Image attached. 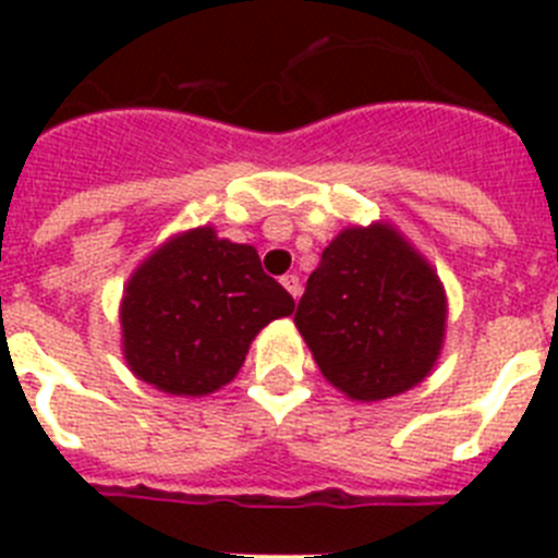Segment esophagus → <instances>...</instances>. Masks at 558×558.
<instances>
[{
    "label": "esophagus",
    "mask_w": 558,
    "mask_h": 558,
    "mask_svg": "<svg viewBox=\"0 0 558 558\" xmlns=\"http://www.w3.org/2000/svg\"><path fill=\"white\" fill-rule=\"evenodd\" d=\"M282 288L288 290V293L293 295V299H299V295H302V282H299V276H295V274L282 276Z\"/></svg>",
    "instance_id": "1"
}]
</instances>
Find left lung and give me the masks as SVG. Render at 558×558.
<instances>
[{"mask_svg": "<svg viewBox=\"0 0 558 558\" xmlns=\"http://www.w3.org/2000/svg\"><path fill=\"white\" fill-rule=\"evenodd\" d=\"M293 322L329 386L379 402L433 372L447 335V293L391 223L347 226L310 274Z\"/></svg>", "mask_w": 558, "mask_h": 558, "instance_id": "obj_1", "label": "left lung"}]
</instances>
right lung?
Returning a JSON list of instances; mask_svg holds the SVG:
<instances>
[{"label": "right lung", "instance_id": "1", "mask_svg": "<svg viewBox=\"0 0 558 558\" xmlns=\"http://www.w3.org/2000/svg\"><path fill=\"white\" fill-rule=\"evenodd\" d=\"M295 310L254 245L211 226L179 231L142 259L120 302L133 377L175 397H206L243 368L251 340Z\"/></svg>", "mask_w": 558, "mask_h": 558}]
</instances>
